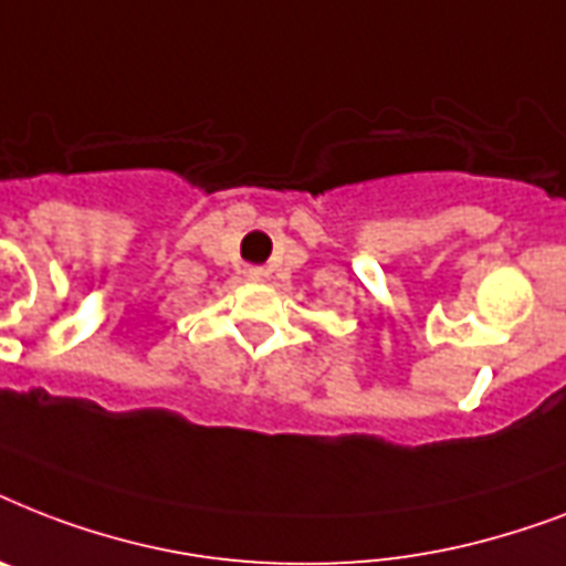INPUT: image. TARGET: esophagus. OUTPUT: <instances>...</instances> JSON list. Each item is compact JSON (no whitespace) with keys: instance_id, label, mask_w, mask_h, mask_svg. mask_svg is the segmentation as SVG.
<instances>
[{"instance_id":"34e87169","label":"esophagus","mask_w":566,"mask_h":566,"mask_svg":"<svg viewBox=\"0 0 566 566\" xmlns=\"http://www.w3.org/2000/svg\"><path fill=\"white\" fill-rule=\"evenodd\" d=\"M243 275H247L249 282H264L266 270L264 266H247V270H243Z\"/></svg>"}]
</instances>
